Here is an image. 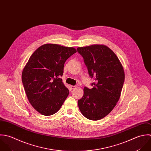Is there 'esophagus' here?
I'll return each instance as SVG.
<instances>
[{"label": "esophagus", "instance_id": "34e87169", "mask_svg": "<svg viewBox=\"0 0 151 151\" xmlns=\"http://www.w3.org/2000/svg\"><path fill=\"white\" fill-rule=\"evenodd\" d=\"M70 87H71V88L72 90H73V89H74L75 88H76V86H71Z\"/></svg>", "mask_w": 151, "mask_h": 151}]
</instances>
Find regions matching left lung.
<instances>
[{"instance_id": "obj_1", "label": "left lung", "mask_w": 151, "mask_h": 151, "mask_svg": "<svg viewBox=\"0 0 151 151\" xmlns=\"http://www.w3.org/2000/svg\"><path fill=\"white\" fill-rule=\"evenodd\" d=\"M83 56L91 78L93 88H84V95L78 101L79 109L87 119L104 118L119 100L125 80L123 66L116 54L103 45L77 48Z\"/></svg>"}]
</instances>
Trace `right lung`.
Here are the masks:
<instances>
[{
  "label": "right lung",
  "mask_w": 151,
  "mask_h": 151,
  "mask_svg": "<svg viewBox=\"0 0 151 151\" xmlns=\"http://www.w3.org/2000/svg\"><path fill=\"white\" fill-rule=\"evenodd\" d=\"M77 50L56 44L39 47L24 66L22 80L28 100L43 115L56 113L69 94L60 77L65 61Z\"/></svg>",
  "instance_id": "right-lung-1"
}]
</instances>
